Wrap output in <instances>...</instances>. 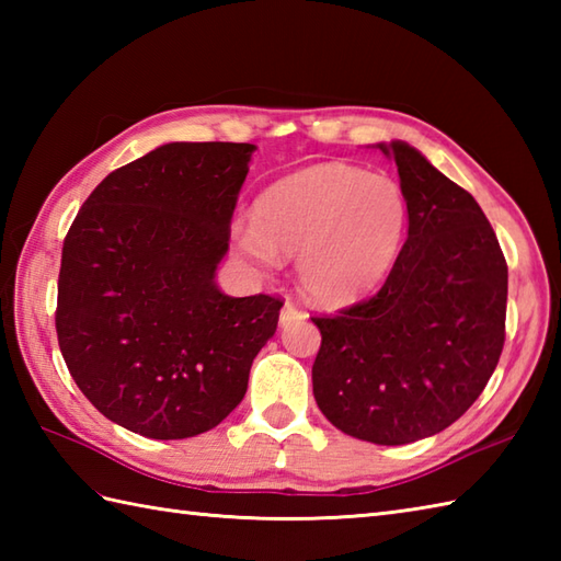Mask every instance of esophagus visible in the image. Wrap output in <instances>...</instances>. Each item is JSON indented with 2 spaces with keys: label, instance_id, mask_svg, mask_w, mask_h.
I'll return each instance as SVG.
<instances>
[{
  "label": "esophagus",
  "instance_id": "esophagus-1",
  "mask_svg": "<svg viewBox=\"0 0 561 561\" xmlns=\"http://www.w3.org/2000/svg\"><path fill=\"white\" fill-rule=\"evenodd\" d=\"M304 318H306V313L299 311V308H296L294 304H284L282 313H279V325L287 328L291 323H299V320H304Z\"/></svg>",
  "mask_w": 561,
  "mask_h": 561
}]
</instances>
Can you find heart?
Listing matches in <instances>:
<instances>
[{
    "instance_id": "heart-1",
    "label": "heart",
    "mask_w": 561,
    "mask_h": 561,
    "mask_svg": "<svg viewBox=\"0 0 561 561\" xmlns=\"http://www.w3.org/2000/svg\"><path fill=\"white\" fill-rule=\"evenodd\" d=\"M408 199L383 173L316 163L260 193L253 219L233 226V243L262 272L296 257L308 299L347 306L378 289L400 255Z\"/></svg>"
}]
</instances>
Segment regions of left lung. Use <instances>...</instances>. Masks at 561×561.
I'll list each match as a JSON object with an SVG mask.
<instances>
[{
  "label": "left lung",
  "instance_id": "left-lung-1",
  "mask_svg": "<svg viewBox=\"0 0 561 561\" xmlns=\"http://www.w3.org/2000/svg\"><path fill=\"white\" fill-rule=\"evenodd\" d=\"M376 147L398 165L408 241L376 296L313 318L323 335L313 396L340 432L404 446L460 420L492 378L508 270L470 193L408 141Z\"/></svg>",
  "mask_w": 561,
  "mask_h": 561
}]
</instances>
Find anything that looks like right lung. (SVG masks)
Returning a JSON list of instances; mask_svg holds the SVG:
<instances>
[{"label": "right lung", "instance_id": "add662e5", "mask_svg": "<svg viewBox=\"0 0 561 561\" xmlns=\"http://www.w3.org/2000/svg\"><path fill=\"white\" fill-rule=\"evenodd\" d=\"M255 145L169 141L113 171L65 238L57 340L111 422L190 438L243 400L282 301L226 296L217 267Z\"/></svg>", "mask_w": 561, "mask_h": 561}]
</instances>
